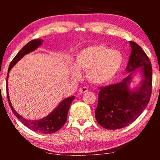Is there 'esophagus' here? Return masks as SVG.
Segmentation results:
<instances>
[{"mask_svg":"<svg viewBox=\"0 0 160 160\" xmlns=\"http://www.w3.org/2000/svg\"><path fill=\"white\" fill-rule=\"evenodd\" d=\"M88 88H86V87H83V88H80V93H85V92H88Z\"/></svg>","mask_w":160,"mask_h":160,"instance_id":"1","label":"esophagus"}]
</instances>
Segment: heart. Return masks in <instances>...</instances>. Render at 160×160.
Returning <instances> with one entry per match:
<instances>
[{"mask_svg": "<svg viewBox=\"0 0 160 160\" xmlns=\"http://www.w3.org/2000/svg\"><path fill=\"white\" fill-rule=\"evenodd\" d=\"M123 63V56L119 51L103 44L93 45L78 53L70 73L72 79L78 80L82 77L80 71H87V79L91 83L107 85L114 80Z\"/></svg>", "mask_w": 160, "mask_h": 160, "instance_id": "obj_1", "label": "heart"}]
</instances>
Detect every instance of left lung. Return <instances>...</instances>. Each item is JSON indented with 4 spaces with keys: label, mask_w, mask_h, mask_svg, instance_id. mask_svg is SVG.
I'll use <instances>...</instances> for the list:
<instances>
[{
    "label": "left lung",
    "mask_w": 160,
    "mask_h": 160,
    "mask_svg": "<svg viewBox=\"0 0 160 160\" xmlns=\"http://www.w3.org/2000/svg\"><path fill=\"white\" fill-rule=\"evenodd\" d=\"M131 53L126 67V78L117 84L100 88L95 118L100 126L108 130L128 126L135 121L148 106L152 94V70L150 59L140 46L129 42ZM140 68L141 85L131 90L129 83L134 69Z\"/></svg>",
    "instance_id": "8db88e82"
}]
</instances>
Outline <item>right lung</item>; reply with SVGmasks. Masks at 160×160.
Masks as SVG:
<instances>
[{
	"instance_id": "1",
	"label": "right lung",
	"mask_w": 160,
	"mask_h": 160,
	"mask_svg": "<svg viewBox=\"0 0 160 160\" xmlns=\"http://www.w3.org/2000/svg\"><path fill=\"white\" fill-rule=\"evenodd\" d=\"M42 39H34L31 42L28 43L25 47L19 51L17 55L15 56L13 60L10 63L8 68V73L10 70L12 68V67L20 60V59L25 56L26 54L32 52L34 50H36L38 47H39L42 44ZM8 73L7 75L6 79V90H7V97L8 100L9 105L12 112L15 115L19 120H20L24 125L28 127L30 130L35 132H40V133L44 134H51L53 133L58 130H60L66 122L68 112L70 104L75 99V97H69L68 98L64 99L63 101H61L57 107L55 108L52 112H51L49 114L46 116V117L38 119V120H28L22 116H21L18 113L13 109L10 100L9 93H8Z\"/></svg>"
}]
</instances>
